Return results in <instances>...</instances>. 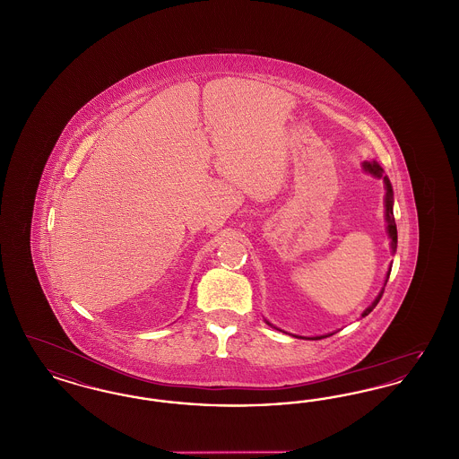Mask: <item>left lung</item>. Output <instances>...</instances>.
Segmentation results:
<instances>
[{"label":"left lung","instance_id":"left-lung-1","mask_svg":"<svg viewBox=\"0 0 459 459\" xmlns=\"http://www.w3.org/2000/svg\"><path fill=\"white\" fill-rule=\"evenodd\" d=\"M363 169L368 172V174L375 175V177H378V178H384V182H385V220H387V234H389V239H391V249H393V253H395V247H397V229H395V220H394V195H393V186H391V180L387 178V175H384V170H382V167L377 163V161H365L363 163ZM389 275H391V272H387V279H385V284H387V281H389ZM382 294H384V290L377 296V299L371 303L365 311H363V315L361 316H367L368 313H370L371 309L375 307V306L378 305V301H380V298H382ZM322 337H328V335H320V337H309V339H313V341H316V339H322Z\"/></svg>","mask_w":459,"mask_h":459}]
</instances>
